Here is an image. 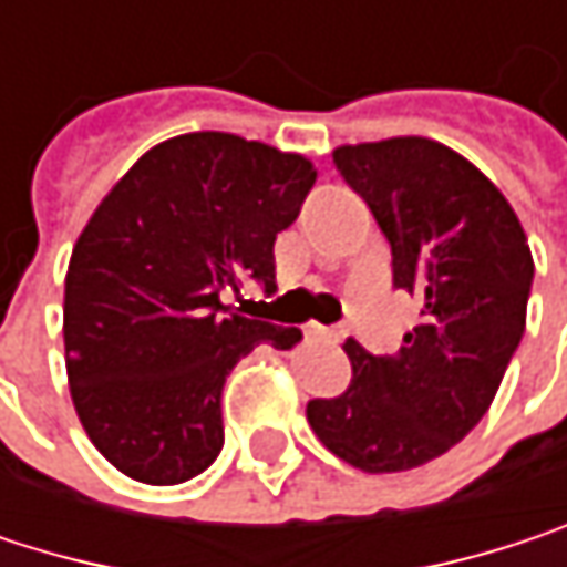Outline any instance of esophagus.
Here are the masks:
<instances>
[{"mask_svg":"<svg viewBox=\"0 0 567 567\" xmlns=\"http://www.w3.org/2000/svg\"><path fill=\"white\" fill-rule=\"evenodd\" d=\"M305 334L321 338V341H341V334H338L334 328H321V324H308V328H305Z\"/></svg>","mask_w":567,"mask_h":567,"instance_id":"esophagus-1","label":"esophagus"}]
</instances>
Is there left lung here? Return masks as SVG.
Listing matches in <instances>:
<instances>
[{
    "instance_id": "8db88e82",
    "label": "left lung",
    "mask_w": 567,
    "mask_h": 567,
    "mask_svg": "<svg viewBox=\"0 0 567 567\" xmlns=\"http://www.w3.org/2000/svg\"><path fill=\"white\" fill-rule=\"evenodd\" d=\"M331 157L391 243L394 285L423 308L396 354L344 341L351 384L308 400L305 416L354 470H416L460 443L499 391L525 331L532 249L499 186L440 141L341 144Z\"/></svg>"
}]
</instances>
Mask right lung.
<instances>
[{
  "label": "right lung",
  "instance_id": "add662e5",
  "mask_svg": "<svg viewBox=\"0 0 567 567\" xmlns=\"http://www.w3.org/2000/svg\"><path fill=\"white\" fill-rule=\"evenodd\" d=\"M315 176L301 154L196 131L151 147L91 213L64 276V371L87 440L124 476L176 486L203 473L223 450L233 364L301 338L219 295L272 285L276 236Z\"/></svg>",
  "mask_w": 567,
  "mask_h": 567
}]
</instances>
